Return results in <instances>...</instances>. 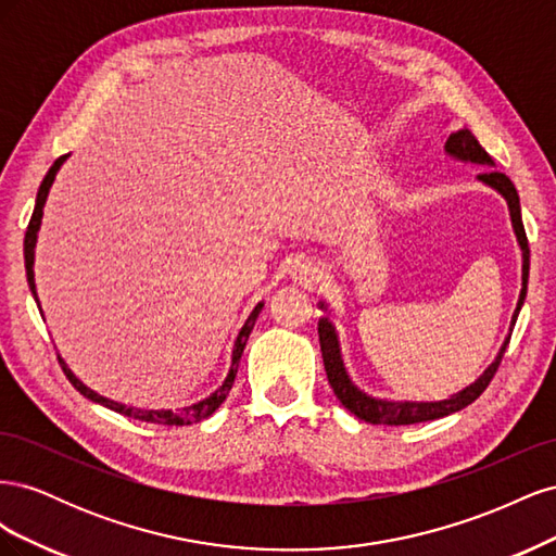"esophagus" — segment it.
Segmentation results:
<instances>
[{"label":"esophagus","mask_w":556,"mask_h":556,"mask_svg":"<svg viewBox=\"0 0 556 556\" xmlns=\"http://www.w3.org/2000/svg\"><path fill=\"white\" fill-rule=\"evenodd\" d=\"M292 278L299 280V282L311 285V282L319 280V268H317V264L311 262V260H299V262L292 266Z\"/></svg>","instance_id":"obj_1"}]
</instances>
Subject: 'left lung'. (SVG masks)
I'll return each instance as SVG.
<instances>
[{
    "label": "left lung",
    "mask_w": 556,
    "mask_h": 556,
    "mask_svg": "<svg viewBox=\"0 0 556 556\" xmlns=\"http://www.w3.org/2000/svg\"><path fill=\"white\" fill-rule=\"evenodd\" d=\"M445 153L450 157H454V160H462V162L494 166V160L486 155V150L478 143V139L466 127L450 134V139L445 143ZM478 180H482L484 185H490L492 190H496L503 199L508 201L513 229H515L517 243L521 248V292H519L517 308H515L513 319H510V331H513V327L517 323L519 308H521V304H525V299H527V282H529V241H527L525 225H521L519 194L515 190L513 180L506 174H501L496 169H490V172L480 174ZM319 308H327L325 301H319ZM317 333H319V350H323V359H325V371H327V378H329V384H331L333 394L339 396V401L343 403V406L352 415H357L359 419H364V422L387 425V427L429 422V419H439V417H445V415H452V413L466 408L468 403H473L486 390V384L492 382L496 368H498V364L503 359V352H506L508 341H510V336H508L506 343H503L501 350H498V357L484 368V374L473 384L464 387L462 392L452 394L445 401H384V399L368 396L366 392L359 390L355 382L350 380V376L345 371L343 357H341L339 333H336V327H333V323H331L327 315L319 317Z\"/></svg>",
    "instance_id": "left-lung-1"
}]
</instances>
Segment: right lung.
<instances>
[{
	"label": "right lung",
	"mask_w": 556,
	"mask_h": 556,
	"mask_svg": "<svg viewBox=\"0 0 556 556\" xmlns=\"http://www.w3.org/2000/svg\"><path fill=\"white\" fill-rule=\"evenodd\" d=\"M66 157H70V155L58 157V160L53 162V166H50V169H48L46 178L41 180L39 192H37L35 213H31V220H29L27 231H25V268H27V282H29L31 296H35L39 308H41V304H39L37 285H35V248H37V233H39V227H41L43 206H46V199H48V192H50V185H53V180H55V176H58V172H60V166H62V162H64ZM262 308H264V304L260 301V304H257L255 308H252V313L248 315L245 325L241 327V331H239V336H237V341H233L231 366H229V374H227L225 382H223L220 387H217V390H215L211 396L201 399V401H197V403H190V406H185V408H176V410L134 408V406H125V403L111 401V399H106V396H102V394H97L94 390H90L88 384H83V382L72 374V368L64 364V359H62V357H58V359H60V366H62L64 376L70 378V382L76 387V390H78L83 396L94 401V403H102V406H106V408H111V410H115V413H121V415H125V417L139 419V422H153V425H166V427L194 425V422H201V419H206L208 415H213L217 408L223 406V401L227 399V394H229V390H231V384H233V378H237V368H239V362H241V355H243V348H245V343H248V336H250L252 327H255V319H257V315H260ZM41 315H43V311H41Z\"/></svg>",
	"instance_id": "1"
}]
</instances>
